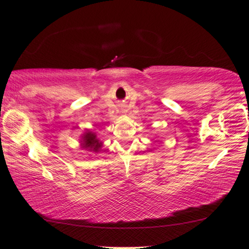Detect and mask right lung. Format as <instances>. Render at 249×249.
<instances>
[{"mask_svg": "<svg viewBox=\"0 0 249 249\" xmlns=\"http://www.w3.org/2000/svg\"><path fill=\"white\" fill-rule=\"evenodd\" d=\"M80 145L81 148L88 150V151L91 152H99L101 146H103V142H100L97 139L96 133L91 131H86L84 133V136L81 137L80 140Z\"/></svg>", "mask_w": 249, "mask_h": 249, "instance_id": "add662e5", "label": "right lung"}]
</instances>
